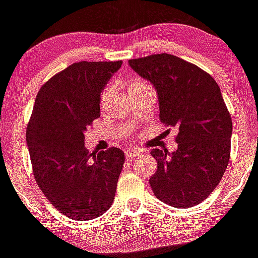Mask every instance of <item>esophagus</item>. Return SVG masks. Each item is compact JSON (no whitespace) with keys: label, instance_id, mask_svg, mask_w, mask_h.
<instances>
[{"label":"esophagus","instance_id":"esophagus-1","mask_svg":"<svg viewBox=\"0 0 258 258\" xmlns=\"http://www.w3.org/2000/svg\"><path fill=\"white\" fill-rule=\"evenodd\" d=\"M125 155H126V160H133V159H136L137 156H140L141 151L136 149H129L125 151Z\"/></svg>","mask_w":258,"mask_h":258}]
</instances>
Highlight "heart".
Wrapping results in <instances>:
<instances>
[{"label": "heart", "mask_w": 258, "mask_h": 258, "mask_svg": "<svg viewBox=\"0 0 258 258\" xmlns=\"http://www.w3.org/2000/svg\"><path fill=\"white\" fill-rule=\"evenodd\" d=\"M145 85H147V84L143 83V81H141V80H132L131 83H129V85H127V90H129V92H133V90H136V89H140ZM112 94H113L112 84H108V85L104 86L103 90H102V93H101V104L102 106H106V104L108 103V101L111 99Z\"/></svg>", "instance_id": "heart-1"}]
</instances>
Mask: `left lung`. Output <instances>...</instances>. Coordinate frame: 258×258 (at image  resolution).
Here are the masks:
<instances>
[{
	"label": "left lung",
	"instance_id": "1",
	"mask_svg": "<svg viewBox=\"0 0 258 258\" xmlns=\"http://www.w3.org/2000/svg\"><path fill=\"white\" fill-rule=\"evenodd\" d=\"M129 66L156 89L160 121L178 129L177 151H151L155 197L175 208L198 206L217 187L230 159L232 122L220 86L198 66L165 52Z\"/></svg>",
	"mask_w": 258,
	"mask_h": 258
}]
</instances>
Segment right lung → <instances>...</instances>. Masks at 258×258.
I'll use <instances>...</instances> for the list:
<instances>
[{
	"label": "right lung",
	"instance_id": "1",
	"mask_svg": "<svg viewBox=\"0 0 258 258\" xmlns=\"http://www.w3.org/2000/svg\"><path fill=\"white\" fill-rule=\"evenodd\" d=\"M116 61H77L41 86L27 125L32 170L54 208L76 221L97 218L112 206L125 155L89 154L85 132L101 116V93Z\"/></svg>",
	"mask_w": 258,
	"mask_h": 258
}]
</instances>
